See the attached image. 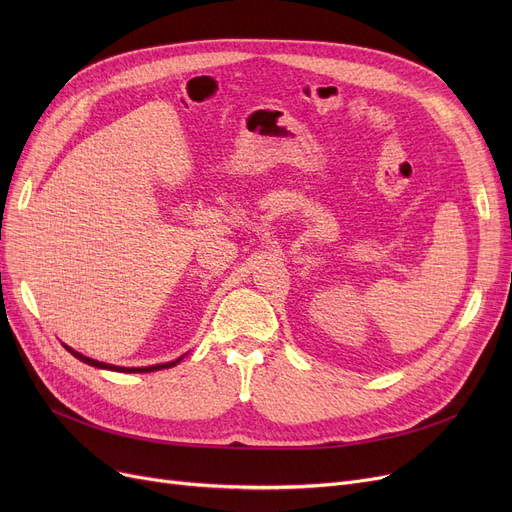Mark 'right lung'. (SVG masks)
I'll use <instances>...</instances> for the list:
<instances>
[{
	"instance_id": "obj_1",
	"label": "right lung",
	"mask_w": 512,
	"mask_h": 512,
	"mask_svg": "<svg viewBox=\"0 0 512 512\" xmlns=\"http://www.w3.org/2000/svg\"><path fill=\"white\" fill-rule=\"evenodd\" d=\"M64 348H68V351L76 357V359H80L83 363H87V365H93V367H99V369H112V371H122V373H149V371H157V369H168V367H174L180 359H176V361H170V363H161V365H151V367H116V365H107V363H101V361H95V359H89V357H85V355H80V353H76V351H72L70 346H66L64 344Z\"/></svg>"
}]
</instances>
